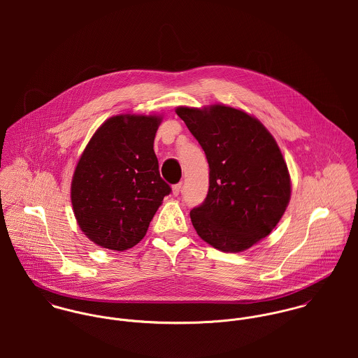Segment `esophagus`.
<instances>
[{
  "instance_id": "obj_1",
  "label": "esophagus",
  "mask_w": 358,
  "mask_h": 358,
  "mask_svg": "<svg viewBox=\"0 0 358 358\" xmlns=\"http://www.w3.org/2000/svg\"><path fill=\"white\" fill-rule=\"evenodd\" d=\"M180 190H182V183H176V185L172 186V194L173 196H179Z\"/></svg>"
}]
</instances>
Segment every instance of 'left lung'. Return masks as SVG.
Segmentation results:
<instances>
[{
	"label": "left lung",
	"mask_w": 358,
	"mask_h": 358,
	"mask_svg": "<svg viewBox=\"0 0 358 358\" xmlns=\"http://www.w3.org/2000/svg\"><path fill=\"white\" fill-rule=\"evenodd\" d=\"M175 111L209 164L206 199L190 210L197 234L223 252L251 248L273 231L291 199V176L275 139L254 115L230 106Z\"/></svg>",
	"instance_id": "obj_1"
}]
</instances>
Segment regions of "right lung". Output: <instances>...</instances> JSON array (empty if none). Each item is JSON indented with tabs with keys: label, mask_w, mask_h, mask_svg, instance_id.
<instances>
[{
	"label": "right lung",
	"mask_w": 358,
	"mask_h": 358,
	"mask_svg": "<svg viewBox=\"0 0 358 358\" xmlns=\"http://www.w3.org/2000/svg\"><path fill=\"white\" fill-rule=\"evenodd\" d=\"M161 120L143 114L110 117L77 162L71 180L73 212L83 233L102 248L135 247L171 193L159 176L153 149Z\"/></svg>",
	"instance_id": "add662e5"
}]
</instances>
